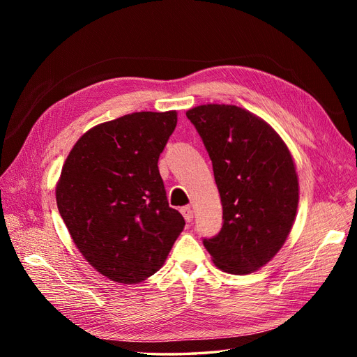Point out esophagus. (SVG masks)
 I'll list each match as a JSON object with an SVG mask.
<instances>
[{"label":"esophagus","mask_w":357,"mask_h":357,"mask_svg":"<svg viewBox=\"0 0 357 357\" xmlns=\"http://www.w3.org/2000/svg\"><path fill=\"white\" fill-rule=\"evenodd\" d=\"M180 211L183 214V218L186 219V222H192L193 220V210H192L190 205H185V207H181Z\"/></svg>","instance_id":"esophagus-1"}]
</instances>
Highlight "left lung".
Returning a JSON list of instances; mask_svg holds the SVG:
<instances>
[{
  "mask_svg": "<svg viewBox=\"0 0 357 357\" xmlns=\"http://www.w3.org/2000/svg\"><path fill=\"white\" fill-rule=\"evenodd\" d=\"M186 116L208 152L223 207L220 232L202 243L225 273L256 271L282 248L294 225V160L274 129L240 107L207 104Z\"/></svg>",
  "mask_w": 357,
  "mask_h": 357,
  "instance_id": "8db88e82",
  "label": "left lung"
}]
</instances>
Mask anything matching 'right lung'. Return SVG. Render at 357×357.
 Returning <instances> with one entry per match:
<instances>
[{
	"mask_svg": "<svg viewBox=\"0 0 357 357\" xmlns=\"http://www.w3.org/2000/svg\"><path fill=\"white\" fill-rule=\"evenodd\" d=\"M176 125V112L114 119L86 132L62 167L61 218L86 261L113 282L153 275L185 228L158 168Z\"/></svg>",
	"mask_w": 357,
	"mask_h": 357,
	"instance_id": "right-lung-1",
	"label": "right lung"
}]
</instances>
